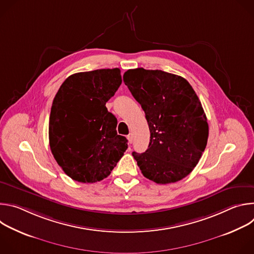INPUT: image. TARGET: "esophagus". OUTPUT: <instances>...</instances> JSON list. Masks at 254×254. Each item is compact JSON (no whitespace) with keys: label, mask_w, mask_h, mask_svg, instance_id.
<instances>
[{"label":"esophagus","mask_w":254,"mask_h":254,"mask_svg":"<svg viewBox=\"0 0 254 254\" xmlns=\"http://www.w3.org/2000/svg\"><path fill=\"white\" fill-rule=\"evenodd\" d=\"M127 140H128V143H131L132 142V134L131 133H129L127 136Z\"/></svg>","instance_id":"obj_1"}]
</instances>
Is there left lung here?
Returning <instances> with one entry per match:
<instances>
[{
    "mask_svg": "<svg viewBox=\"0 0 254 254\" xmlns=\"http://www.w3.org/2000/svg\"><path fill=\"white\" fill-rule=\"evenodd\" d=\"M124 82L141 105L151 132L148 150L132 153L142 175L157 184L187 177L201 159L209 134L206 115L190 83L143 68L125 72Z\"/></svg>",
    "mask_w": 254,
    "mask_h": 254,
    "instance_id": "8db88e82",
    "label": "left lung"
}]
</instances>
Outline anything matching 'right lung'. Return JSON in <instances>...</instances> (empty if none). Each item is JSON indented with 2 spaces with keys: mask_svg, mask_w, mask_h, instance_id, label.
Segmentation results:
<instances>
[{
  "mask_svg": "<svg viewBox=\"0 0 254 254\" xmlns=\"http://www.w3.org/2000/svg\"><path fill=\"white\" fill-rule=\"evenodd\" d=\"M121 84L119 68L97 69L70 75L57 91L49 143L54 159L72 180H103L127 149V139L117 132L116 117L105 106Z\"/></svg>",
  "mask_w": 254,
  "mask_h": 254,
  "instance_id": "right-lung-1",
  "label": "right lung"
}]
</instances>
